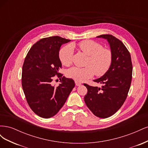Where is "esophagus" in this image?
<instances>
[{
    "mask_svg": "<svg viewBox=\"0 0 148 148\" xmlns=\"http://www.w3.org/2000/svg\"><path fill=\"white\" fill-rule=\"evenodd\" d=\"M75 84H76V86H80V85H82V83H80V82H79L75 81Z\"/></svg>",
    "mask_w": 148,
    "mask_h": 148,
    "instance_id": "obj_1",
    "label": "esophagus"
}]
</instances>
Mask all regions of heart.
Listing matches in <instances>:
<instances>
[{
    "label": "heart",
    "instance_id": "heart-1",
    "mask_svg": "<svg viewBox=\"0 0 148 148\" xmlns=\"http://www.w3.org/2000/svg\"><path fill=\"white\" fill-rule=\"evenodd\" d=\"M74 47H77L89 57L86 66H73L66 71V75L69 78L77 82H83L95 74L101 77L109 69L112 59L111 51L91 40H84L77 45L72 44L62 48L59 52V58L64 65L68 66L72 64Z\"/></svg>",
    "mask_w": 148,
    "mask_h": 148
}]
</instances>
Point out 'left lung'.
<instances>
[{"mask_svg": "<svg viewBox=\"0 0 148 148\" xmlns=\"http://www.w3.org/2000/svg\"><path fill=\"white\" fill-rule=\"evenodd\" d=\"M96 38L106 39L112 56L108 71L94 81L102 84L101 88L89 86L84 100L92 114L99 118L114 115L124 103L130 88L133 66L130 53L123 43L110 34H102Z\"/></svg>", "mask_w": 148, "mask_h": 148, "instance_id": "1", "label": "left lung"}]
</instances>
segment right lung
<instances>
[{"label":"right lung","mask_w":148,"mask_h":148,"mask_svg":"<svg viewBox=\"0 0 148 148\" xmlns=\"http://www.w3.org/2000/svg\"><path fill=\"white\" fill-rule=\"evenodd\" d=\"M70 41L57 36L41 39L31 47L26 56L22 68V87L30 108L41 117L54 116L75 87L72 79L59 73L62 67L60 47ZM55 75L62 79L58 87L51 83Z\"/></svg>","instance_id":"1"}]
</instances>
